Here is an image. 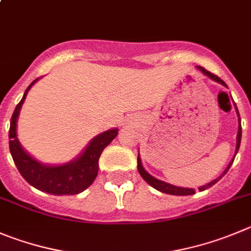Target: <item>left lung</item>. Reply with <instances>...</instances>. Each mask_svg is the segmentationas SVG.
I'll use <instances>...</instances> for the list:
<instances>
[{
	"label": "left lung",
	"instance_id": "left-lung-1",
	"mask_svg": "<svg viewBox=\"0 0 251 251\" xmlns=\"http://www.w3.org/2000/svg\"><path fill=\"white\" fill-rule=\"evenodd\" d=\"M197 68H198V69H200L201 72L203 73V74H205V75H207V76H209V78L212 79V80L218 81V83H221V84H223L224 86H226V84L224 83V81L222 80V79L219 78V76L215 75V74H213V73L208 72V70H205L204 68H203V67H197ZM236 112H238V116H239V111H238V109H236ZM240 141H242V125H240V116H239V128H238V136H236L235 154L238 153L239 147H240ZM235 154H234L233 160L230 161V163H229V165H228V167L226 168V171H224V172L222 173L221 177H218L217 179H214V181L209 182V183H208V184H204V186L200 187V188H198V189H200V191L202 192V191H205V189L210 188V187H212V186H214V184L217 183V182L219 181V179H221L222 177H223V176L226 175V172H228V170H229V168H230L231 163H233L234 158H235ZM137 170H139V172H140V175H141L142 178H144L145 181H146L147 183L150 184V186H152V187H153L154 189H157V191L162 192V193L172 194V196H191V194H194V193H196V191H194L193 188H182V187L172 186V184L166 183V182L160 181V179H157V178H154V177H152V176H151V175H149V173H147L146 171H145V168L142 167L141 160H140L139 156H137Z\"/></svg>",
	"mask_w": 251,
	"mask_h": 251
}]
</instances>
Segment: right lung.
<instances>
[{
  "mask_svg": "<svg viewBox=\"0 0 251 251\" xmlns=\"http://www.w3.org/2000/svg\"><path fill=\"white\" fill-rule=\"evenodd\" d=\"M33 80L25 91L22 100L17 104L11 118L9 125V152L15 165L23 178L34 188L54 196H74L88 188L97 178L99 171V157L102 150L118 135V128L107 130L94 137L86 146L81 156L72 162L60 166H46L30 157L22 149L16 133V125L20 110L25 99L28 90L36 81Z\"/></svg>",
  "mask_w": 251,
  "mask_h": 251,
  "instance_id": "right-lung-1",
  "label": "right lung"
}]
</instances>
